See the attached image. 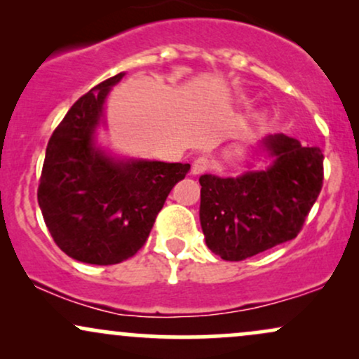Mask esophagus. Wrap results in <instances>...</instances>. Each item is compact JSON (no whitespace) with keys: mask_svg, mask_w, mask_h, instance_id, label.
I'll use <instances>...</instances> for the list:
<instances>
[{"mask_svg":"<svg viewBox=\"0 0 359 359\" xmlns=\"http://www.w3.org/2000/svg\"><path fill=\"white\" fill-rule=\"evenodd\" d=\"M209 168V158L208 156H197L196 160L192 162V174L194 175H199L203 174Z\"/></svg>","mask_w":359,"mask_h":359,"instance_id":"34e87169","label":"esophagus"}]
</instances>
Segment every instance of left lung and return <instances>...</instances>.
Listing matches in <instances>:
<instances>
[{
	"label": "left lung",
	"mask_w": 359,
	"mask_h": 359,
	"mask_svg": "<svg viewBox=\"0 0 359 359\" xmlns=\"http://www.w3.org/2000/svg\"><path fill=\"white\" fill-rule=\"evenodd\" d=\"M263 145L275 156L269 170L199 179L205 243L226 262H241L294 240L323 189L319 147H302L285 135H270Z\"/></svg>",
	"instance_id": "1"
}]
</instances>
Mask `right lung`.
I'll return each mask as SVG.
<instances>
[{"label": "right lung", "mask_w": 359, "mask_h": 359, "mask_svg": "<svg viewBox=\"0 0 359 359\" xmlns=\"http://www.w3.org/2000/svg\"><path fill=\"white\" fill-rule=\"evenodd\" d=\"M100 82L67 111L48 140L39 182V204L53 241L90 265H114L145 245L174 185L189 163L114 162L96 150L93 135L111 86Z\"/></svg>", "instance_id": "right-lung-1"}]
</instances>
